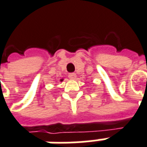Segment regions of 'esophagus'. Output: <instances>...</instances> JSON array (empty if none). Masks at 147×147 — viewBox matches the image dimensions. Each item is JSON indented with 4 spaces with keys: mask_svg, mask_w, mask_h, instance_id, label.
Returning <instances> with one entry per match:
<instances>
[{
    "mask_svg": "<svg viewBox=\"0 0 147 147\" xmlns=\"http://www.w3.org/2000/svg\"><path fill=\"white\" fill-rule=\"evenodd\" d=\"M68 78L70 79H75L76 78V75L75 73H70L68 74Z\"/></svg>",
    "mask_w": 147,
    "mask_h": 147,
    "instance_id": "1",
    "label": "esophagus"
}]
</instances>
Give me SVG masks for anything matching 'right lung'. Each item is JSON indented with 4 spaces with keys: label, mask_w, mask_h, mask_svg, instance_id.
I'll use <instances>...</instances> for the list:
<instances>
[{
    "label": "right lung",
    "mask_w": 147,
    "mask_h": 147,
    "mask_svg": "<svg viewBox=\"0 0 147 147\" xmlns=\"http://www.w3.org/2000/svg\"><path fill=\"white\" fill-rule=\"evenodd\" d=\"M60 81H61V82H62V81H63V79H61V80H60Z\"/></svg>",
    "instance_id": "1"
}]
</instances>
